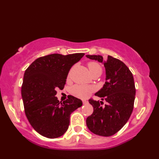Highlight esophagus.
<instances>
[{"label": "esophagus", "instance_id": "34e87169", "mask_svg": "<svg viewBox=\"0 0 159 159\" xmlns=\"http://www.w3.org/2000/svg\"><path fill=\"white\" fill-rule=\"evenodd\" d=\"M88 102H87V101L86 100H83V104H86V103H87Z\"/></svg>", "mask_w": 159, "mask_h": 159}]
</instances>
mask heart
I'll return each instance as SVG.
<instances>
[{
	"mask_svg": "<svg viewBox=\"0 0 159 159\" xmlns=\"http://www.w3.org/2000/svg\"><path fill=\"white\" fill-rule=\"evenodd\" d=\"M88 67L91 74L96 72L102 73V67L96 62H89L88 63ZM92 92V87L86 85H75L71 89V93L73 96L80 98H86Z\"/></svg>",
	"mask_w": 159,
	"mask_h": 159,
	"instance_id": "1",
	"label": "heart"
}]
</instances>
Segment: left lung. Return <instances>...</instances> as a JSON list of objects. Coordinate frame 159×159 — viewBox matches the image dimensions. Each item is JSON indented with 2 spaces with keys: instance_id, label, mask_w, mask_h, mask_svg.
I'll return each instance as SVG.
<instances>
[{
  "instance_id": "left-lung-1",
  "label": "left lung",
  "mask_w": 159,
  "mask_h": 159,
  "mask_svg": "<svg viewBox=\"0 0 159 159\" xmlns=\"http://www.w3.org/2000/svg\"><path fill=\"white\" fill-rule=\"evenodd\" d=\"M86 57L104 64L106 82L95 96L102 100L105 98L107 102L102 106V101L89 100L93 112L87 118V126L98 135H113L126 124L133 112L136 93L133 74L122 61L111 56L107 59L100 55Z\"/></svg>"
}]
</instances>
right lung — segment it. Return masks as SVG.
<instances>
[{
  "label": "right lung",
  "instance_id": "add662e5",
  "mask_svg": "<svg viewBox=\"0 0 159 159\" xmlns=\"http://www.w3.org/2000/svg\"><path fill=\"white\" fill-rule=\"evenodd\" d=\"M84 53L62 55L51 54L34 61L24 74L21 92L26 116L32 127L50 139L67 131L70 114L82 106L81 100L72 96L63 102L55 96L63 89L69 71Z\"/></svg>",
  "mask_w": 159,
  "mask_h": 159
}]
</instances>
